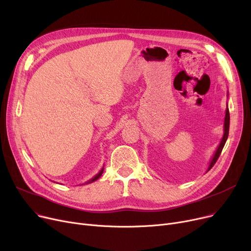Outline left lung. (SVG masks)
<instances>
[{"label":"left lung","mask_w":251,"mask_h":251,"mask_svg":"<svg viewBox=\"0 0 251 251\" xmlns=\"http://www.w3.org/2000/svg\"><path fill=\"white\" fill-rule=\"evenodd\" d=\"M229 126H230V114H229V109H228V104H227L226 114H225V120H224V134H223V138H222V140H221V142L219 144V147H218L215 154L213 155L212 160H210V162L208 164L206 172H208V171L213 168V166L216 164L217 160L219 159V156H220V154L222 152V150H223L224 146H225V143H226L227 138H228V135H229Z\"/></svg>","instance_id":"1"}]
</instances>
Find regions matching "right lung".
Segmentation results:
<instances>
[{
	"mask_svg": "<svg viewBox=\"0 0 251 251\" xmlns=\"http://www.w3.org/2000/svg\"><path fill=\"white\" fill-rule=\"evenodd\" d=\"M103 169H104V168L102 167V168H101V170L100 171V172H99V173H98V174H97L95 177H92L90 180H88L87 182H85V184H89V183H92V182L97 181V180H98V179H99V178L101 176V174H102V172H103Z\"/></svg>",
	"mask_w": 251,
	"mask_h": 251,
	"instance_id": "right-lung-1",
	"label": "right lung"
}]
</instances>
